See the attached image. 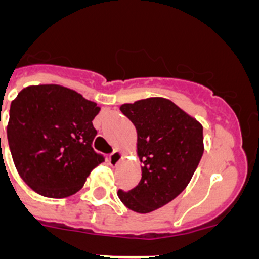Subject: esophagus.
<instances>
[{
    "label": "esophagus",
    "instance_id": "1",
    "mask_svg": "<svg viewBox=\"0 0 259 259\" xmlns=\"http://www.w3.org/2000/svg\"><path fill=\"white\" fill-rule=\"evenodd\" d=\"M122 158H123V153L120 152V150H114V152L109 155L110 164H111V166H116L119 162L122 161Z\"/></svg>",
    "mask_w": 259,
    "mask_h": 259
}]
</instances>
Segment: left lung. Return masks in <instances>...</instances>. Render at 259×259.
<instances>
[{"label": "left lung", "mask_w": 259, "mask_h": 259, "mask_svg": "<svg viewBox=\"0 0 259 259\" xmlns=\"http://www.w3.org/2000/svg\"><path fill=\"white\" fill-rule=\"evenodd\" d=\"M120 111L137 131L141 179L118 197L132 211L146 214L164 206L189 184L203 154V128L162 97L124 104Z\"/></svg>", "instance_id": "obj_1"}]
</instances>
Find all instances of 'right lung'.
<instances>
[{
  "label": "right lung",
  "mask_w": 259,
  "mask_h": 259,
  "mask_svg": "<svg viewBox=\"0 0 259 259\" xmlns=\"http://www.w3.org/2000/svg\"><path fill=\"white\" fill-rule=\"evenodd\" d=\"M96 102L56 84L32 85L11 102L8 140L14 163L41 196L65 198L83 188L105 161L95 152Z\"/></svg>",
  "instance_id": "right-lung-1"
}]
</instances>
